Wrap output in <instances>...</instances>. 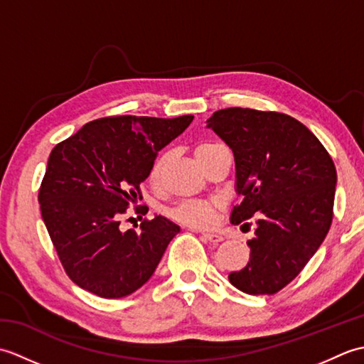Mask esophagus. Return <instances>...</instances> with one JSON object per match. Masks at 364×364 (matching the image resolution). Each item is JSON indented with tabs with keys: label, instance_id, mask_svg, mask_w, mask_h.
I'll use <instances>...</instances> for the list:
<instances>
[{
	"label": "esophagus",
	"instance_id": "34e87169",
	"mask_svg": "<svg viewBox=\"0 0 364 364\" xmlns=\"http://www.w3.org/2000/svg\"><path fill=\"white\" fill-rule=\"evenodd\" d=\"M202 236H203L205 241H210V242H214V244L223 241V236L219 235V233H203Z\"/></svg>",
	"mask_w": 364,
	"mask_h": 364
}]
</instances>
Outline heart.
<instances>
[{
  "label": "heart",
  "mask_w": 364,
  "mask_h": 364,
  "mask_svg": "<svg viewBox=\"0 0 364 364\" xmlns=\"http://www.w3.org/2000/svg\"><path fill=\"white\" fill-rule=\"evenodd\" d=\"M220 144L218 142H203L200 144L196 149V158L197 161H203L206 156L215 150H219ZM170 158V153H164L154 162L151 168V180L158 181L162 172H164V167ZM219 202L218 200H184L180 205H178L172 211V215L181 223H186L189 227L194 228H208L214 225L215 218H218L219 211Z\"/></svg>",
  "instance_id": "1"
}]
</instances>
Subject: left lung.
<instances>
[{"label": "left lung", "mask_w": 364, "mask_h": 364, "mask_svg": "<svg viewBox=\"0 0 364 364\" xmlns=\"http://www.w3.org/2000/svg\"><path fill=\"white\" fill-rule=\"evenodd\" d=\"M206 122L235 154L242 202L233 208L231 223L257 219L247 242L249 264L228 280L245 294L270 296L301 272L328 233L333 159L304 123L282 112L227 107Z\"/></svg>", "instance_id": "1"}]
</instances>
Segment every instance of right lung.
Wrapping results in <instances>:
<instances>
[{"label": "right lung", "mask_w": 364, "mask_h": 364, "mask_svg": "<svg viewBox=\"0 0 364 364\" xmlns=\"http://www.w3.org/2000/svg\"><path fill=\"white\" fill-rule=\"evenodd\" d=\"M192 119L103 117L51 150L38 203L60 264L80 288L120 299L153 275L180 227L156 215L144 219L141 231H122L120 218L131 200L141 198V183L150 175L158 151ZM146 211L136 208V213Z\"/></svg>", "instance_id": "add662e5"}]
</instances>
